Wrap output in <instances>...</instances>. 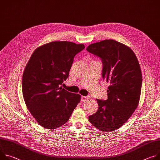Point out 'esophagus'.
Masks as SVG:
<instances>
[{"instance_id":"1","label":"esophagus","mask_w":160,"mask_h":160,"mask_svg":"<svg viewBox=\"0 0 160 160\" xmlns=\"http://www.w3.org/2000/svg\"><path fill=\"white\" fill-rule=\"evenodd\" d=\"M89 99V98L88 96H82L81 97V101H83V102H85V101H88Z\"/></svg>"}]
</instances>
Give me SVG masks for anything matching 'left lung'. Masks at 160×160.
<instances>
[{
	"label": "left lung",
	"instance_id": "1",
	"mask_svg": "<svg viewBox=\"0 0 160 160\" xmlns=\"http://www.w3.org/2000/svg\"><path fill=\"white\" fill-rule=\"evenodd\" d=\"M87 50L101 58L103 79L110 83L108 99H97L98 111L89 116V121L101 132H112L121 128L138 105L142 83L140 66L132 49L113 39L92 43Z\"/></svg>",
	"mask_w": 160,
	"mask_h": 160
}]
</instances>
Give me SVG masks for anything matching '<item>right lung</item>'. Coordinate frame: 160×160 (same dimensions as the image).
I'll return each mask as SVG.
<instances>
[{
  "instance_id": "1",
  "label": "right lung",
  "mask_w": 160,
  "mask_h": 160,
  "mask_svg": "<svg viewBox=\"0 0 160 160\" xmlns=\"http://www.w3.org/2000/svg\"><path fill=\"white\" fill-rule=\"evenodd\" d=\"M83 44L53 41L37 48L28 61L22 77L25 105L42 127L55 129L66 124L81 96L62 88L74 57Z\"/></svg>"
}]
</instances>
